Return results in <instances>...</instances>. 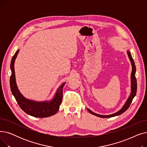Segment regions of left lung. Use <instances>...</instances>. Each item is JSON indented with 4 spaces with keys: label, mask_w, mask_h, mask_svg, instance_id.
<instances>
[{
    "label": "left lung",
    "mask_w": 147,
    "mask_h": 147,
    "mask_svg": "<svg viewBox=\"0 0 147 147\" xmlns=\"http://www.w3.org/2000/svg\"><path fill=\"white\" fill-rule=\"evenodd\" d=\"M127 53L128 57L130 59V61L131 63V64H132V73H131V76H130V81H131V92L130 94L129 95V96L128 97L127 99L126 100V101L125 102V104H124L122 107L121 109L118 111L117 112L113 113L112 114H110V115H101V114H96L93 111H92L90 110H89V109L87 108V110H88V111L94 115H96L97 117H101V118H110V117H115L117 116V115H120L122 113H124L125 111H126L128 108L129 107L131 102H132V100L134 99V98L136 94V90H137V82H136V79L135 78V73H136V67H135V62L132 57V55H131V53L130 51L127 50Z\"/></svg>",
    "instance_id": "1"
}]
</instances>
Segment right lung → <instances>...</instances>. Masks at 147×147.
Masks as SVG:
<instances>
[{
	"instance_id": "1",
	"label": "right lung",
	"mask_w": 147,
	"mask_h": 147,
	"mask_svg": "<svg viewBox=\"0 0 147 147\" xmlns=\"http://www.w3.org/2000/svg\"><path fill=\"white\" fill-rule=\"evenodd\" d=\"M19 51L20 50L18 49L15 52L11 63V76L10 78V86L12 95L14 96L21 109L26 113L33 117L44 118L55 114L59 110V106L63 100V89L65 82L62 84L58 88L53 98L49 101H36L25 98L19 90L15 79L14 63Z\"/></svg>"
}]
</instances>
